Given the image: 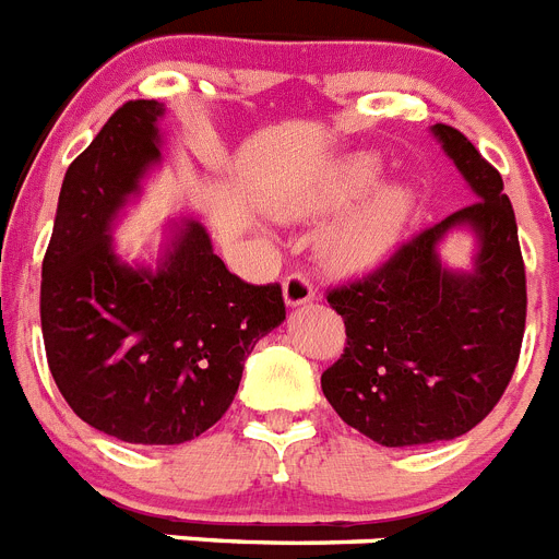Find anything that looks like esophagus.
Listing matches in <instances>:
<instances>
[{
  "instance_id": "1",
  "label": "esophagus",
  "mask_w": 559,
  "mask_h": 559,
  "mask_svg": "<svg viewBox=\"0 0 559 559\" xmlns=\"http://www.w3.org/2000/svg\"><path fill=\"white\" fill-rule=\"evenodd\" d=\"M283 297L288 308H299V305L311 302L317 297V290H313L311 280L305 274H288L283 280Z\"/></svg>"
}]
</instances>
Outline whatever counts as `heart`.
Segmentation results:
<instances>
[{
	"label": "heart",
	"mask_w": 559,
	"mask_h": 559,
	"mask_svg": "<svg viewBox=\"0 0 559 559\" xmlns=\"http://www.w3.org/2000/svg\"><path fill=\"white\" fill-rule=\"evenodd\" d=\"M381 157L347 152L302 180L274 189L269 212L280 221L336 214L319 234V257L338 274H365L393 254L416 212V192L404 183H379Z\"/></svg>",
	"instance_id": "b5f03b06"
}]
</instances>
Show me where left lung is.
<instances>
[{"mask_svg":"<svg viewBox=\"0 0 559 559\" xmlns=\"http://www.w3.org/2000/svg\"><path fill=\"white\" fill-rule=\"evenodd\" d=\"M432 135L475 203L328 294L347 347L322 373V393L342 421L381 447L452 441L484 421L526 331V269L503 178L457 130L436 123ZM452 230L476 237L472 270H450L437 254Z\"/></svg>","mask_w":559,"mask_h":559,"instance_id":"8db88e82","label":"left lung"}]
</instances>
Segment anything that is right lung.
Wrapping results in <instances>:
<instances>
[{"mask_svg":"<svg viewBox=\"0 0 559 559\" xmlns=\"http://www.w3.org/2000/svg\"><path fill=\"white\" fill-rule=\"evenodd\" d=\"M166 107L127 102L64 175L41 262L50 373L81 421L127 443H186L221 421L242 365L283 325L280 285H248L198 221L171 223L157 265L123 262L112 226L160 164Z\"/></svg>","mask_w":559,"mask_h":559,"instance_id":"right-lung-1","label":"right lung"}]
</instances>
